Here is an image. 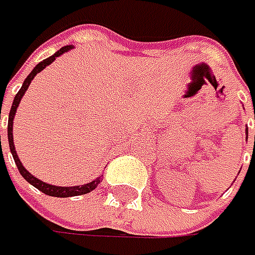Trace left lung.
Instances as JSON below:
<instances>
[{
	"mask_svg": "<svg viewBox=\"0 0 255 255\" xmlns=\"http://www.w3.org/2000/svg\"><path fill=\"white\" fill-rule=\"evenodd\" d=\"M247 133H249V130H247ZM254 140H255V137H254Z\"/></svg>",
	"mask_w": 255,
	"mask_h": 255,
	"instance_id": "left-lung-1",
	"label": "left lung"
}]
</instances>
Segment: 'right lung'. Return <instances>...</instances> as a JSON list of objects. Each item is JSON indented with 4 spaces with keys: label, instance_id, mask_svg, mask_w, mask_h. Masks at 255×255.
Segmentation results:
<instances>
[{
    "label": "right lung",
    "instance_id": "add662e5",
    "mask_svg": "<svg viewBox=\"0 0 255 255\" xmlns=\"http://www.w3.org/2000/svg\"><path fill=\"white\" fill-rule=\"evenodd\" d=\"M72 46H64V48H61L58 52H55L52 56H49L48 59H44L42 62H39V64L35 66L34 69H32V72L26 76V79L24 81V84L21 86V89L18 91V93L15 95L14 98V102H12V106H11V111H9V118H8V142H9V149H11V153H12V157H14L15 164H16V167H18V170L19 173L22 174V177H24L25 180L28 181V183H31L34 187H36L38 190H41L45 194H48V196H52V197H72V196H81V194H86V193H91L92 190H95V187L102 181L101 177H98V179H95L91 183H88V184H84V186H75V187H59V186H52V184H46L44 181L38 180L36 177H34L29 171L25 169L24 166H22V163L21 160L18 159V154L15 152V146H14V137H12V123H14V116L15 112H16V108H18V105L21 102V99H22V96H24V93L26 92V89H28V86L31 84V81L35 78V75L38 74V72H41L42 69H44L45 66H48L49 64H52L55 59L59 56V55H62L64 52H66L68 49H71ZM0 118H1V111H0ZM0 144H1V136H0Z\"/></svg>",
    "mask_w": 255,
    "mask_h": 255
}]
</instances>
